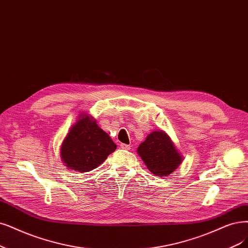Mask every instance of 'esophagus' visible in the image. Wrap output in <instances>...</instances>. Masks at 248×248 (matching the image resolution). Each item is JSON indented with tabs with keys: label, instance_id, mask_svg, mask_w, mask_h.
<instances>
[{
	"label": "esophagus",
	"instance_id": "obj_1",
	"mask_svg": "<svg viewBox=\"0 0 248 248\" xmlns=\"http://www.w3.org/2000/svg\"><path fill=\"white\" fill-rule=\"evenodd\" d=\"M119 146H121V148L124 149V150H130L131 149V146L127 145V144H124L123 143V144H121Z\"/></svg>",
	"mask_w": 248,
	"mask_h": 248
}]
</instances>
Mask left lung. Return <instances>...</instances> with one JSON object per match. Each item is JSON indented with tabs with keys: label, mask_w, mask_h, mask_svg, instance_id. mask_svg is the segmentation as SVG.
<instances>
[{
	"label": "left lung",
	"mask_w": 248,
	"mask_h": 248,
	"mask_svg": "<svg viewBox=\"0 0 248 248\" xmlns=\"http://www.w3.org/2000/svg\"><path fill=\"white\" fill-rule=\"evenodd\" d=\"M137 153L147 169L158 177L170 176L183 161V155L177 149L175 143L162 130L151 132L139 145Z\"/></svg>",
	"instance_id": "left-lung-1"
}]
</instances>
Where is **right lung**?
<instances>
[{
    "label": "right lung",
    "mask_w": 248,
    "mask_h": 248,
    "mask_svg": "<svg viewBox=\"0 0 248 248\" xmlns=\"http://www.w3.org/2000/svg\"><path fill=\"white\" fill-rule=\"evenodd\" d=\"M115 149L116 145L96 119L82 112L61 144L60 157L69 170L87 172L97 169Z\"/></svg>",
    "instance_id": "obj_1"
}]
</instances>
